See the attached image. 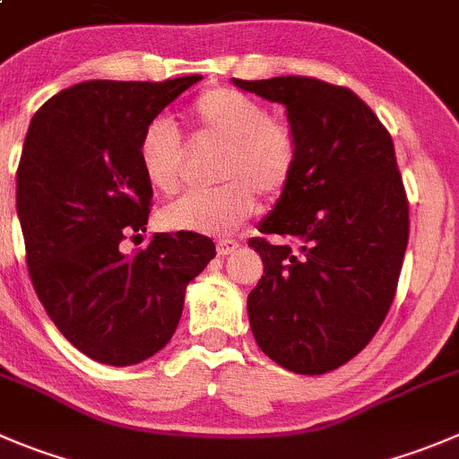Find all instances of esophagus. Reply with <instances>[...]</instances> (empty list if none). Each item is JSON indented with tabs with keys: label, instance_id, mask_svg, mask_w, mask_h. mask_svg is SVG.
<instances>
[{
	"label": "esophagus",
	"instance_id": "1",
	"mask_svg": "<svg viewBox=\"0 0 459 459\" xmlns=\"http://www.w3.org/2000/svg\"><path fill=\"white\" fill-rule=\"evenodd\" d=\"M238 250V241H234V238H221V241L216 243V252L221 256H227L232 255V252Z\"/></svg>",
	"mask_w": 459,
	"mask_h": 459
}]
</instances>
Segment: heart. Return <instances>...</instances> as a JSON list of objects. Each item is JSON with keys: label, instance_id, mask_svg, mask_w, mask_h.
Masks as SVG:
<instances>
[{"label": "heart", "instance_id": "b5f03b06", "mask_svg": "<svg viewBox=\"0 0 459 459\" xmlns=\"http://www.w3.org/2000/svg\"><path fill=\"white\" fill-rule=\"evenodd\" d=\"M189 117L204 142L221 146L216 180L222 185L169 204L160 212V222L173 232L230 234L256 212V194L273 203L292 185L299 167L298 133L270 117L264 103L232 87L200 91ZM137 160L151 189L171 195L185 185V146L167 121L143 128Z\"/></svg>", "mask_w": 459, "mask_h": 459}]
</instances>
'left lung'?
I'll return each instance as SVG.
<instances>
[{
	"label": "left lung",
	"mask_w": 459,
	"mask_h": 459,
	"mask_svg": "<svg viewBox=\"0 0 459 459\" xmlns=\"http://www.w3.org/2000/svg\"><path fill=\"white\" fill-rule=\"evenodd\" d=\"M234 85L286 106L299 167L250 238L264 274L247 295L252 335L295 374H326L363 351L396 295L410 234L394 143L349 87L311 76ZM273 238L270 239L269 237Z\"/></svg>",
	"instance_id": "left-lung-1"
}]
</instances>
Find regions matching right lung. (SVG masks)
I'll list each match as a JSON object with an SVG mask.
<instances>
[{"label": "right lung", "mask_w": 459, "mask_h": 459, "mask_svg": "<svg viewBox=\"0 0 459 459\" xmlns=\"http://www.w3.org/2000/svg\"><path fill=\"white\" fill-rule=\"evenodd\" d=\"M198 74L146 81H87L51 96L33 115L17 167V216L26 265L60 333L99 363L134 365L167 347L186 283L216 256L195 232H146L152 189L139 137Z\"/></svg>", "instance_id": "right-lung-1"}]
</instances>
